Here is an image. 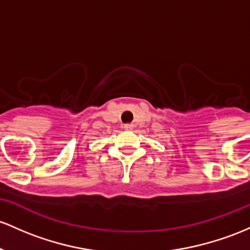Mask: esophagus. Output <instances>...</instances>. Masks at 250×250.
Listing matches in <instances>:
<instances>
[{
  "label": "esophagus",
  "instance_id": "obj_1",
  "mask_svg": "<svg viewBox=\"0 0 250 250\" xmlns=\"http://www.w3.org/2000/svg\"><path fill=\"white\" fill-rule=\"evenodd\" d=\"M125 130H133L134 129V125H133V123H125Z\"/></svg>",
  "mask_w": 250,
  "mask_h": 250
}]
</instances>
